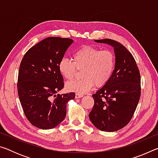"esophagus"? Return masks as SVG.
<instances>
[{
    "label": "esophagus",
    "instance_id": "esophagus-1",
    "mask_svg": "<svg viewBox=\"0 0 158 158\" xmlns=\"http://www.w3.org/2000/svg\"><path fill=\"white\" fill-rule=\"evenodd\" d=\"M83 96H84V95H82V94H79V93H76V94H75V98H82Z\"/></svg>",
    "mask_w": 158,
    "mask_h": 158
}]
</instances>
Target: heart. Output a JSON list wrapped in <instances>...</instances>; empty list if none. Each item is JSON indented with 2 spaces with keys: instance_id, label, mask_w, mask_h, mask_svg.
Segmentation results:
<instances>
[{
  "instance_id": "heart-1",
  "label": "heart",
  "mask_w": 158,
  "mask_h": 158,
  "mask_svg": "<svg viewBox=\"0 0 158 158\" xmlns=\"http://www.w3.org/2000/svg\"><path fill=\"white\" fill-rule=\"evenodd\" d=\"M73 61L67 58H61L58 69L62 76L70 80L77 69L81 71V79L69 81L66 85L69 91L84 94L95 86L101 87L110 79L116 63L115 55L109 49L100 50L97 47L85 45L74 52Z\"/></svg>"
}]
</instances>
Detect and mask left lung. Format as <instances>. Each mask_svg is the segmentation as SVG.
<instances>
[{
    "label": "left lung",
    "instance_id": "8db88e82",
    "mask_svg": "<svg viewBox=\"0 0 158 158\" xmlns=\"http://www.w3.org/2000/svg\"><path fill=\"white\" fill-rule=\"evenodd\" d=\"M114 47L116 63L105 85L92 96L94 105L89 114L92 123L102 131L115 132L129 123L141 96V77L136 61L123 45L111 39L95 40Z\"/></svg>",
    "mask_w": 158,
    "mask_h": 158
}]
</instances>
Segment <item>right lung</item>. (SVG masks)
Wrapping results in <instances>:
<instances>
[{"mask_svg":"<svg viewBox=\"0 0 158 158\" xmlns=\"http://www.w3.org/2000/svg\"><path fill=\"white\" fill-rule=\"evenodd\" d=\"M69 38L49 37L31 47L25 53L19 66L17 90L26 117L38 128L56 127L66 116L68 102L75 93H56L64 87L58 63L73 44Z\"/></svg>","mask_w":158,"mask_h":158,"instance_id":"add662e5","label":"right lung"}]
</instances>
